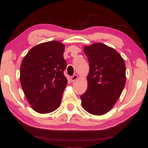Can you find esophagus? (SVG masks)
I'll list each match as a JSON object with an SVG mask.
<instances>
[{
  "instance_id": "1",
  "label": "esophagus",
  "mask_w": 148,
  "mask_h": 148,
  "mask_svg": "<svg viewBox=\"0 0 148 148\" xmlns=\"http://www.w3.org/2000/svg\"><path fill=\"white\" fill-rule=\"evenodd\" d=\"M78 78V76L76 75V74H74V75H73L72 77H71V82H74L76 80H77Z\"/></svg>"
}]
</instances>
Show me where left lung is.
Instances as JSON below:
<instances>
[{
	"label": "left lung",
	"instance_id": "1",
	"mask_svg": "<svg viewBox=\"0 0 148 148\" xmlns=\"http://www.w3.org/2000/svg\"><path fill=\"white\" fill-rule=\"evenodd\" d=\"M90 70L88 87L81 95L82 107L93 115H103L112 109L126 82L124 60L115 49L102 43L85 46Z\"/></svg>",
	"mask_w": 148,
	"mask_h": 148
}]
</instances>
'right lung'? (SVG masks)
Here are the masks:
<instances>
[{
  "mask_svg": "<svg viewBox=\"0 0 148 148\" xmlns=\"http://www.w3.org/2000/svg\"><path fill=\"white\" fill-rule=\"evenodd\" d=\"M65 45L49 41L33 47L21 62L20 82L32 109L40 114L60 106L68 80L64 74L67 64Z\"/></svg>",
  "mask_w": 148,
  "mask_h": 148,
  "instance_id": "obj_1",
  "label": "right lung"
}]
</instances>
